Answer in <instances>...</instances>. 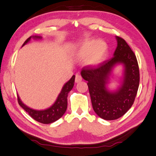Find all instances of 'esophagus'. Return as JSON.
<instances>
[{
	"instance_id": "34e87169",
	"label": "esophagus",
	"mask_w": 156,
	"mask_h": 156,
	"mask_svg": "<svg viewBox=\"0 0 156 156\" xmlns=\"http://www.w3.org/2000/svg\"><path fill=\"white\" fill-rule=\"evenodd\" d=\"M82 77H81V76H80V75H78V74H77V75H76V78H75V82L76 83H80V82H81V81H82Z\"/></svg>"
}]
</instances>
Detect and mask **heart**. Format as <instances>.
I'll return each instance as SVG.
<instances>
[{"mask_svg": "<svg viewBox=\"0 0 156 156\" xmlns=\"http://www.w3.org/2000/svg\"><path fill=\"white\" fill-rule=\"evenodd\" d=\"M108 50L105 41L90 39L79 44L71 52V57L74 60H83V65L87 67H96L104 61Z\"/></svg>", "mask_w": 156, "mask_h": 156, "instance_id": "heart-1", "label": "heart"}]
</instances>
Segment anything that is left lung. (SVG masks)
<instances>
[{"instance_id": "obj_1", "label": "left lung", "mask_w": 156, "mask_h": 156, "mask_svg": "<svg viewBox=\"0 0 156 156\" xmlns=\"http://www.w3.org/2000/svg\"><path fill=\"white\" fill-rule=\"evenodd\" d=\"M117 41L113 57L96 68L81 70V76L87 81L93 109L105 120H115L122 117L134 103L140 83L137 58L130 46L122 38L115 37ZM123 67L120 85L114 90L108 87L113 69Z\"/></svg>"}]
</instances>
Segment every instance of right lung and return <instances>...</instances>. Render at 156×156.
<instances>
[{
  "instance_id": "1",
  "label": "right lung",
  "mask_w": 156,
  "mask_h": 156,
  "mask_svg": "<svg viewBox=\"0 0 156 156\" xmlns=\"http://www.w3.org/2000/svg\"><path fill=\"white\" fill-rule=\"evenodd\" d=\"M31 39H34L37 40V39H41L42 37L41 36H31L28 39H26V41L23 43V46L26 44H28ZM74 82H75V76H73L71 78L70 80L67 81L65 85H63L62 88L59 94L58 97L54 103L50 107L44 110H34L33 108L28 107L26 104L22 102L19 94L18 96V102L21 107L23 109L28 113V115L32 118H33L37 122H40L44 124H48L56 122L59 119L62 117L64 114L65 113L66 108H67V96L68 94L72 88L73 87Z\"/></svg>"
}]
</instances>
